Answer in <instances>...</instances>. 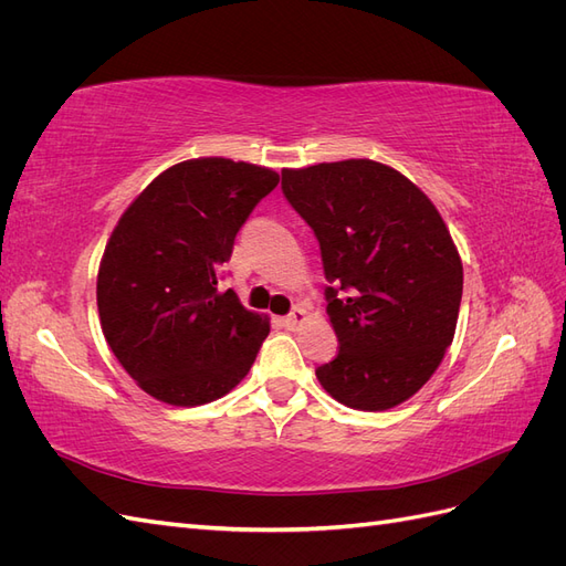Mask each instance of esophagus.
<instances>
[{
	"mask_svg": "<svg viewBox=\"0 0 566 566\" xmlns=\"http://www.w3.org/2000/svg\"><path fill=\"white\" fill-rule=\"evenodd\" d=\"M304 321H306V310H302V306H295V310L283 318V325L287 331H300V325Z\"/></svg>",
	"mask_w": 566,
	"mask_h": 566,
	"instance_id": "esophagus-1",
	"label": "esophagus"
}]
</instances>
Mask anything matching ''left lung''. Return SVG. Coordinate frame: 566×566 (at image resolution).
<instances>
[{
  "label": "left lung",
  "instance_id": "1",
  "mask_svg": "<svg viewBox=\"0 0 566 566\" xmlns=\"http://www.w3.org/2000/svg\"><path fill=\"white\" fill-rule=\"evenodd\" d=\"M283 196L321 245L339 352L316 368L356 410H387L432 378L451 347L462 262L420 188L375 160L283 169Z\"/></svg>",
  "mask_w": 566,
  "mask_h": 566
}]
</instances>
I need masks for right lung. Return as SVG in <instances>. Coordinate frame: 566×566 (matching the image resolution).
<instances>
[{"instance_id": "right-lung-1", "label": "right lung", "mask_w": 566, "mask_h": 566, "mask_svg": "<svg viewBox=\"0 0 566 566\" xmlns=\"http://www.w3.org/2000/svg\"><path fill=\"white\" fill-rule=\"evenodd\" d=\"M279 186L269 167L184 160L153 179L119 217L96 279L101 331L153 399L200 406L241 382L269 335L217 281L235 233Z\"/></svg>"}]
</instances>
